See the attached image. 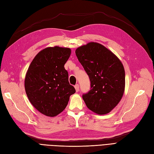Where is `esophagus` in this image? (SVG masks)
<instances>
[{
    "mask_svg": "<svg viewBox=\"0 0 154 154\" xmlns=\"http://www.w3.org/2000/svg\"><path fill=\"white\" fill-rule=\"evenodd\" d=\"M74 88H75V89H76V92H78V91H79V85H78V84H76V85L74 86Z\"/></svg>",
    "mask_w": 154,
    "mask_h": 154,
    "instance_id": "1",
    "label": "esophagus"
}]
</instances>
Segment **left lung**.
Masks as SVG:
<instances>
[{
    "instance_id": "1",
    "label": "left lung",
    "mask_w": 154,
    "mask_h": 154,
    "mask_svg": "<svg viewBox=\"0 0 154 154\" xmlns=\"http://www.w3.org/2000/svg\"><path fill=\"white\" fill-rule=\"evenodd\" d=\"M75 52L91 83V89L82 95L86 106L98 114L109 113L124 93L125 70L122 62L106 48L96 42L78 48Z\"/></svg>"
}]
</instances>
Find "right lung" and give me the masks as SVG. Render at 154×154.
Here are the masks:
<instances>
[{
  "label": "right lung",
  "instance_id": "1",
  "mask_svg": "<svg viewBox=\"0 0 154 154\" xmlns=\"http://www.w3.org/2000/svg\"><path fill=\"white\" fill-rule=\"evenodd\" d=\"M70 54V48H45L29 67L25 79L26 93L33 106L45 116L54 117L61 113L76 92L64 67Z\"/></svg>",
  "mask_w": 154,
  "mask_h": 154
}]
</instances>
